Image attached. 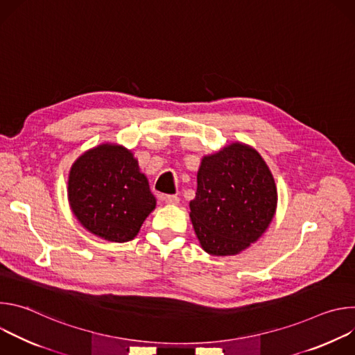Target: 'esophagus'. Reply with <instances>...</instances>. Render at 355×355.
I'll return each instance as SVG.
<instances>
[{
	"mask_svg": "<svg viewBox=\"0 0 355 355\" xmlns=\"http://www.w3.org/2000/svg\"><path fill=\"white\" fill-rule=\"evenodd\" d=\"M163 200L166 202V204H168V205H177L178 202H180V198L177 195H164Z\"/></svg>",
	"mask_w": 355,
	"mask_h": 355,
	"instance_id": "34e87169",
	"label": "esophagus"
}]
</instances>
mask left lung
Returning <instances> with one entry per match:
<instances>
[{
    "label": "left lung",
    "instance_id": "8db88e82",
    "mask_svg": "<svg viewBox=\"0 0 355 355\" xmlns=\"http://www.w3.org/2000/svg\"><path fill=\"white\" fill-rule=\"evenodd\" d=\"M196 182L189 216L202 248L209 254H237L270 226L277 188L256 150L234 143L204 157Z\"/></svg>",
    "mask_w": 355,
    "mask_h": 355
}]
</instances>
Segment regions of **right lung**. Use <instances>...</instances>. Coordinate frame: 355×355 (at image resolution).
<instances>
[{
	"instance_id": "right-lung-1",
	"label": "right lung",
	"mask_w": 355,
	"mask_h": 355,
	"mask_svg": "<svg viewBox=\"0 0 355 355\" xmlns=\"http://www.w3.org/2000/svg\"><path fill=\"white\" fill-rule=\"evenodd\" d=\"M69 200L87 230L116 243L132 240L156 208V198L137 160L116 144H101L73 164Z\"/></svg>"
}]
</instances>
